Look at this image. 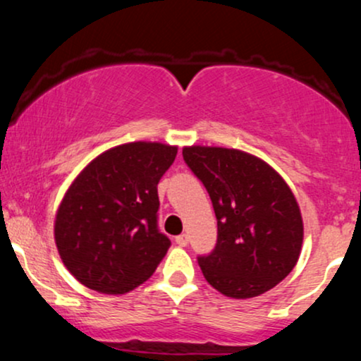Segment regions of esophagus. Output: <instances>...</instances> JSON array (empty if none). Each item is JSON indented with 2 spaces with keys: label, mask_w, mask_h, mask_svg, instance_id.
<instances>
[{
  "label": "esophagus",
  "mask_w": 361,
  "mask_h": 361,
  "mask_svg": "<svg viewBox=\"0 0 361 361\" xmlns=\"http://www.w3.org/2000/svg\"><path fill=\"white\" fill-rule=\"evenodd\" d=\"M176 244L178 246H186V244H188V235L186 234H180V235H176Z\"/></svg>",
  "instance_id": "34e87169"
}]
</instances>
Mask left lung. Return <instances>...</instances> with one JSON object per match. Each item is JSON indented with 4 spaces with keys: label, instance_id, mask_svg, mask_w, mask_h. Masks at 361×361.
<instances>
[{
    "label": "left lung",
    "instance_id": "left-lung-1",
    "mask_svg": "<svg viewBox=\"0 0 361 361\" xmlns=\"http://www.w3.org/2000/svg\"><path fill=\"white\" fill-rule=\"evenodd\" d=\"M183 157L217 217L215 250L198 258L205 280L231 299H251L279 285L304 241L300 207L287 181L241 149L186 146Z\"/></svg>",
    "mask_w": 361,
    "mask_h": 361
}]
</instances>
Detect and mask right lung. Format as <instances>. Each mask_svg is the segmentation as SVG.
Returning a JSON list of instances; mask_svg holds the SVG:
<instances>
[{
	"label": "right lung",
	"instance_id": "add662e5",
	"mask_svg": "<svg viewBox=\"0 0 361 361\" xmlns=\"http://www.w3.org/2000/svg\"><path fill=\"white\" fill-rule=\"evenodd\" d=\"M178 146L120 144L91 159L66 190L54 221L57 251L80 283L122 295L144 283L171 241L157 231V183Z\"/></svg>",
	"mask_w": 361,
	"mask_h": 361
}]
</instances>
